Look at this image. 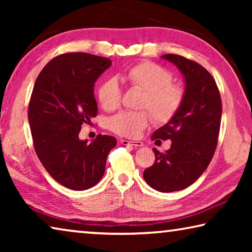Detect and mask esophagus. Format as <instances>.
<instances>
[{
  "label": "esophagus",
  "mask_w": 252,
  "mask_h": 252,
  "mask_svg": "<svg viewBox=\"0 0 252 252\" xmlns=\"http://www.w3.org/2000/svg\"><path fill=\"white\" fill-rule=\"evenodd\" d=\"M123 146H133V147H142L143 143L141 141H127V140H121Z\"/></svg>",
  "instance_id": "obj_1"
}]
</instances>
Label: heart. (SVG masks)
Listing matches in <instances>:
<instances>
[{
    "label": "heart",
    "instance_id": "heart-1",
    "mask_svg": "<svg viewBox=\"0 0 252 252\" xmlns=\"http://www.w3.org/2000/svg\"><path fill=\"white\" fill-rule=\"evenodd\" d=\"M125 79L130 87L144 91L141 106L151 111L157 123L169 122L181 108L185 91L172 83V74L165 67L149 61L140 62L126 71ZM121 95L116 78L104 80L97 88V100L106 111L118 108ZM150 113L147 110L122 111L110 119L109 129L121 136L136 138L150 122Z\"/></svg>",
    "mask_w": 252,
    "mask_h": 252
}]
</instances>
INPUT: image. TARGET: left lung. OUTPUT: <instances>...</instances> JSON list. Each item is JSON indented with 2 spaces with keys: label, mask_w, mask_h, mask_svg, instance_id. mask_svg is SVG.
<instances>
[{
  "label": "left lung",
  "mask_w": 252,
  "mask_h": 252,
  "mask_svg": "<svg viewBox=\"0 0 252 252\" xmlns=\"http://www.w3.org/2000/svg\"><path fill=\"white\" fill-rule=\"evenodd\" d=\"M161 58L181 71L185 99L176 116L151 136L171 140V148L164 153L153 149L156 162L143 178L157 191L173 192L192 185L208 168L218 144L222 104L215 79L199 63L177 54Z\"/></svg>",
  "instance_id": "1"
}]
</instances>
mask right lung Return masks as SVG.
<instances>
[{
    "label": "right lung",
    "mask_w": 252,
    "mask_h": 252,
    "mask_svg": "<svg viewBox=\"0 0 252 252\" xmlns=\"http://www.w3.org/2000/svg\"><path fill=\"white\" fill-rule=\"evenodd\" d=\"M112 64L89 53L55 57L40 72L29 103V123L36 156L55 181L81 191L104 174L117 139L99 134L92 142L79 139L81 126L96 117L94 83Z\"/></svg>",
    "instance_id": "1"
}]
</instances>
